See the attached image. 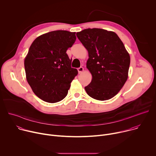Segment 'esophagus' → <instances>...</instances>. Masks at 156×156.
I'll use <instances>...</instances> for the list:
<instances>
[{
  "instance_id": "34e87169",
  "label": "esophagus",
  "mask_w": 156,
  "mask_h": 156,
  "mask_svg": "<svg viewBox=\"0 0 156 156\" xmlns=\"http://www.w3.org/2000/svg\"><path fill=\"white\" fill-rule=\"evenodd\" d=\"M83 70H84V69L82 67V66H80V67H79V68L78 69V72L79 73H82V72H83Z\"/></svg>"
}]
</instances>
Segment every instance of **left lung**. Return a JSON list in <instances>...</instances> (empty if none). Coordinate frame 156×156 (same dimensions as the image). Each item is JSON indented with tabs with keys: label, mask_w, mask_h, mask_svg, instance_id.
Instances as JSON below:
<instances>
[{
	"label": "left lung",
	"mask_w": 156,
	"mask_h": 156,
	"mask_svg": "<svg viewBox=\"0 0 156 156\" xmlns=\"http://www.w3.org/2000/svg\"><path fill=\"white\" fill-rule=\"evenodd\" d=\"M87 50L86 67L92 81L84 87L87 94L99 101L114 97L128 78L129 55L117 34L100 28H88L76 33Z\"/></svg>",
	"instance_id": "left-lung-1"
}]
</instances>
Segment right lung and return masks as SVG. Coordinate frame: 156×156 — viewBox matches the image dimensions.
<instances>
[{"label": "right lung", "mask_w": 156, "mask_h": 156, "mask_svg": "<svg viewBox=\"0 0 156 156\" xmlns=\"http://www.w3.org/2000/svg\"><path fill=\"white\" fill-rule=\"evenodd\" d=\"M75 32L57 30L37 37L25 59L27 80L34 93L42 101L55 103L67 95L78 74L66 52L76 41Z\"/></svg>", "instance_id": "obj_1"}]
</instances>
